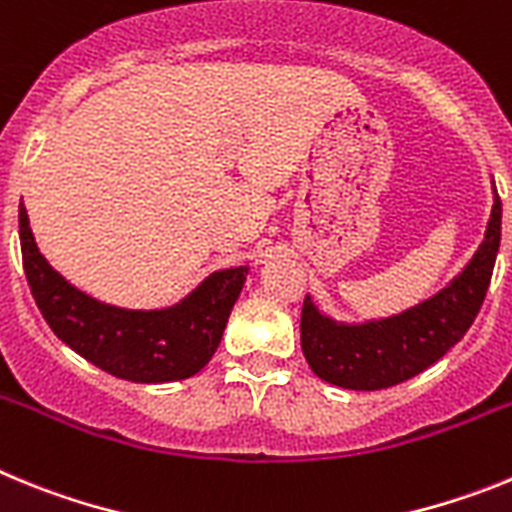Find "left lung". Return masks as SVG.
Segmentation results:
<instances>
[{
	"label": "left lung",
	"instance_id": "left-lung-1",
	"mask_svg": "<svg viewBox=\"0 0 512 512\" xmlns=\"http://www.w3.org/2000/svg\"><path fill=\"white\" fill-rule=\"evenodd\" d=\"M495 189V182H492ZM503 202H492L485 241L469 264L428 300L366 323H338L305 297L300 320L302 354L323 382L343 390H384L436 364L464 338L485 302L500 248Z\"/></svg>",
	"mask_w": 512,
	"mask_h": 512
}]
</instances>
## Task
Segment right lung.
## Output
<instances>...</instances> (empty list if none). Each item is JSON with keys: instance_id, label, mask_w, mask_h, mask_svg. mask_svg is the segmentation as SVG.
<instances>
[{"instance_id": "obj_1", "label": "right lung", "mask_w": 512, "mask_h": 512, "mask_svg": "<svg viewBox=\"0 0 512 512\" xmlns=\"http://www.w3.org/2000/svg\"><path fill=\"white\" fill-rule=\"evenodd\" d=\"M20 246L30 292L53 333L102 372L140 384L176 382L200 372L220 346L248 274V266L212 271L176 305L128 310L94 300L45 261L22 202Z\"/></svg>"}]
</instances>
